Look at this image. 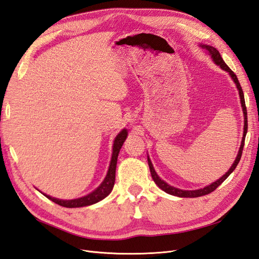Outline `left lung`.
Returning a JSON list of instances; mask_svg holds the SVG:
<instances>
[{"mask_svg": "<svg viewBox=\"0 0 259 259\" xmlns=\"http://www.w3.org/2000/svg\"><path fill=\"white\" fill-rule=\"evenodd\" d=\"M203 49H205L209 55L211 56V58H213V60L216 62V64L218 66H221L222 69L226 70L227 72H229V74L231 75L232 80L234 81V83H236L237 88L239 90V95H240V99H241V104H242V109H243V113H244V133H243V138H242V143H241V147H240V150H239V153H238V156L236 161H234V163L232 164V166L230 167V169L227 171V173L219 178L218 180H216L215 183L210 184L209 186L203 188V189H199V190H180V189H177V188L175 187H171L169 185H167L165 182H163V180L158 176V174L155 173V170L153 168V165L151 161L149 160L148 158V164H149V168H150V173H151V177L152 179L154 180V183L158 185L159 188H161V189L163 191H165L166 193L168 194H171V195H176V197H180V198H198V197H202V195H205V194H208L210 192H213L216 188L218 186H221L225 180L227 179V177H228L232 171L236 169L237 165L239 164L240 160H241V155H242V151H243V147H244V142H245V136H246V133H247V112H246V106H245V100H244V94H243V91H242V88L240 85V82L238 80V77L236 75V73H234L232 70L226 65V62L223 60L221 54H219V52L214 49L213 46H209V45H201Z\"/></svg>", "mask_w": 259, "mask_h": 259, "instance_id": "8db88e82", "label": "left lung"}]
</instances>
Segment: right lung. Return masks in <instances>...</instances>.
<instances>
[{"label":"right lung","instance_id":"add662e5","mask_svg":"<svg viewBox=\"0 0 259 259\" xmlns=\"http://www.w3.org/2000/svg\"><path fill=\"white\" fill-rule=\"evenodd\" d=\"M127 136V132L126 130H123L119 135H117L114 139V144H113V152H112V159L110 166H109V170L107 173V176L105 180L103 182L95 191H93L92 193L85 195L83 198L80 199H74V200H59V199H55L50 197V195L44 194L46 198L50 199L51 201L55 202L56 204L64 206V207H82V206H88L92 205L94 203H97L105 199L107 195L111 192L112 188L114 186L115 182V168H116V161H117V155H119L120 149L123 146V143L125 142Z\"/></svg>","mask_w":259,"mask_h":259}]
</instances>
